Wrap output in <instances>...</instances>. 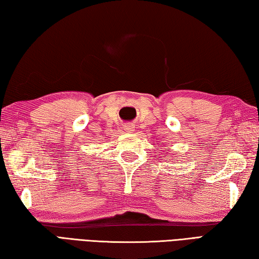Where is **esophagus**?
<instances>
[{"instance_id": "1", "label": "esophagus", "mask_w": 259, "mask_h": 259, "mask_svg": "<svg viewBox=\"0 0 259 259\" xmlns=\"http://www.w3.org/2000/svg\"><path fill=\"white\" fill-rule=\"evenodd\" d=\"M124 130L126 131V133H133V131L135 130V126L133 124H130V123H126L124 125Z\"/></svg>"}]
</instances>
